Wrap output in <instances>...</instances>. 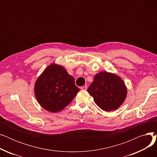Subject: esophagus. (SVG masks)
<instances>
[{
	"instance_id": "34e87169",
	"label": "esophagus",
	"mask_w": 157,
	"mask_h": 157,
	"mask_svg": "<svg viewBox=\"0 0 157 157\" xmlns=\"http://www.w3.org/2000/svg\"><path fill=\"white\" fill-rule=\"evenodd\" d=\"M81 89L82 90H86V89H87V86L85 85V86H81Z\"/></svg>"
}]
</instances>
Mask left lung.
Listing matches in <instances>:
<instances>
[{"label":"left lung","mask_w":157,"mask_h":157,"mask_svg":"<svg viewBox=\"0 0 157 157\" xmlns=\"http://www.w3.org/2000/svg\"><path fill=\"white\" fill-rule=\"evenodd\" d=\"M87 92L101 109L108 112L118 109L127 95L124 81L115 74L107 71L96 74Z\"/></svg>","instance_id":"obj_1"}]
</instances>
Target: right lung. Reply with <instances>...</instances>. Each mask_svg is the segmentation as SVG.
Listing matches in <instances>:
<instances>
[{"instance_id": "1", "label": "right lung", "mask_w": 157, "mask_h": 157, "mask_svg": "<svg viewBox=\"0 0 157 157\" xmlns=\"http://www.w3.org/2000/svg\"><path fill=\"white\" fill-rule=\"evenodd\" d=\"M79 88L74 78L60 65L52 63L37 79L34 94L38 103L45 110L57 113L75 97Z\"/></svg>"}]
</instances>
